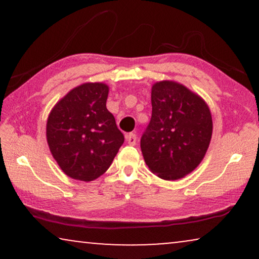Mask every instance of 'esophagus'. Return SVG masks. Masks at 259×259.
Returning a JSON list of instances; mask_svg holds the SVG:
<instances>
[{
  "label": "esophagus",
  "instance_id": "34e87169",
  "mask_svg": "<svg viewBox=\"0 0 259 259\" xmlns=\"http://www.w3.org/2000/svg\"><path fill=\"white\" fill-rule=\"evenodd\" d=\"M126 140H127V143H128L130 145H136L137 144V136L134 133H128V134H126Z\"/></svg>",
  "mask_w": 259,
  "mask_h": 259
}]
</instances>
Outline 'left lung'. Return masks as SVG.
Listing matches in <instances>:
<instances>
[{
  "label": "left lung",
  "mask_w": 259,
  "mask_h": 259,
  "mask_svg": "<svg viewBox=\"0 0 259 259\" xmlns=\"http://www.w3.org/2000/svg\"><path fill=\"white\" fill-rule=\"evenodd\" d=\"M151 101L152 116L140 139L145 161L159 178H183L200 164L210 145V109L200 97L172 81L153 84Z\"/></svg>",
  "instance_id": "obj_1"
}]
</instances>
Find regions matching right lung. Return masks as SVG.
I'll return each instance as SVG.
<instances>
[{
  "label": "right lung",
  "instance_id": "right-lung-1",
  "mask_svg": "<svg viewBox=\"0 0 259 259\" xmlns=\"http://www.w3.org/2000/svg\"><path fill=\"white\" fill-rule=\"evenodd\" d=\"M107 97L105 83H83L70 91L49 114V148L70 178L82 182L99 178L123 144V134L106 107Z\"/></svg>",
  "mask_w": 259,
  "mask_h": 259
}]
</instances>
